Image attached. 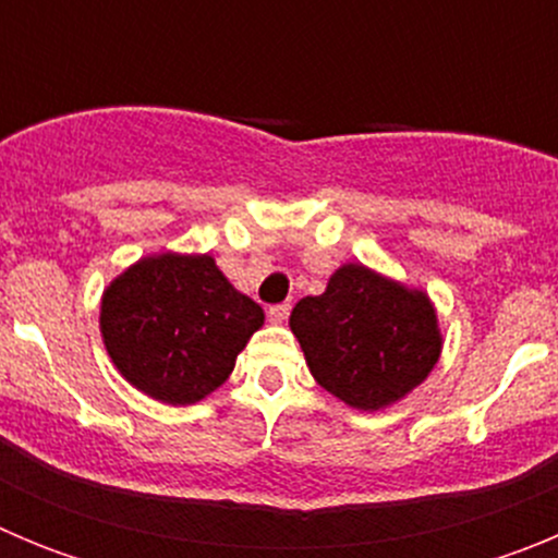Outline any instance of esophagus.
Wrapping results in <instances>:
<instances>
[{"label":"esophagus","mask_w":558,"mask_h":558,"mask_svg":"<svg viewBox=\"0 0 558 558\" xmlns=\"http://www.w3.org/2000/svg\"><path fill=\"white\" fill-rule=\"evenodd\" d=\"M288 313H290V304H274V307H268L270 324H284L288 322Z\"/></svg>","instance_id":"esophagus-1"}]
</instances>
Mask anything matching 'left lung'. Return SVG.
I'll use <instances>...</instances> for the list:
<instances>
[{
  "label": "left lung",
  "instance_id": "left-lung-1",
  "mask_svg": "<svg viewBox=\"0 0 558 558\" xmlns=\"http://www.w3.org/2000/svg\"><path fill=\"white\" fill-rule=\"evenodd\" d=\"M310 374L357 411H383L422 386L441 354L436 307L360 263L340 265L322 295L290 313Z\"/></svg>",
  "mask_w": 558,
  "mask_h": 558
}]
</instances>
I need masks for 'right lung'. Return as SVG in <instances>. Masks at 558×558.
<instances>
[{
    "label": "right lung",
    "instance_id": "right-lung-1",
    "mask_svg": "<svg viewBox=\"0 0 558 558\" xmlns=\"http://www.w3.org/2000/svg\"><path fill=\"white\" fill-rule=\"evenodd\" d=\"M263 307L209 254H153L122 270L100 302V332L122 377L165 405H192L234 372Z\"/></svg>",
    "mask_w": 558,
    "mask_h": 558
}]
</instances>
